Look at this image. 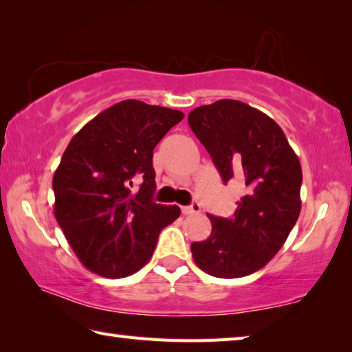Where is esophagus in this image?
<instances>
[{
	"label": "esophagus",
	"mask_w": 352,
	"mask_h": 352,
	"mask_svg": "<svg viewBox=\"0 0 352 352\" xmlns=\"http://www.w3.org/2000/svg\"><path fill=\"white\" fill-rule=\"evenodd\" d=\"M182 212L183 214H197V212H200V205L197 204V201H194V204L189 206H182Z\"/></svg>",
	"instance_id": "34e87169"
}]
</instances>
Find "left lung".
I'll return each mask as SVG.
<instances>
[{
	"mask_svg": "<svg viewBox=\"0 0 352 352\" xmlns=\"http://www.w3.org/2000/svg\"><path fill=\"white\" fill-rule=\"evenodd\" d=\"M188 122L223 183L236 180L245 189L231 217L208 214L212 231L190 245L192 258L211 276L252 275L279 252L300 216V160L281 127L241 100L197 107Z\"/></svg>",
	"mask_w": 352,
	"mask_h": 352,
	"instance_id": "left-lung-1",
	"label": "left lung"
}]
</instances>
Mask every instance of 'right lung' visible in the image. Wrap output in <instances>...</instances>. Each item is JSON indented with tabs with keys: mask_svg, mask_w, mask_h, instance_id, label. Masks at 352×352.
Instances as JSON below:
<instances>
[{
	"mask_svg": "<svg viewBox=\"0 0 352 352\" xmlns=\"http://www.w3.org/2000/svg\"><path fill=\"white\" fill-rule=\"evenodd\" d=\"M184 115L127 99L85 124L63 152L52 178L54 216L83 265L126 278L152 258L177 205L153 201V148Z\"/></svg>",
	"mask_w": 352,
	"mask_h": 352,
	"instance_id": "right-lung-1",
	"label": "right lung"
}]
</instances>
